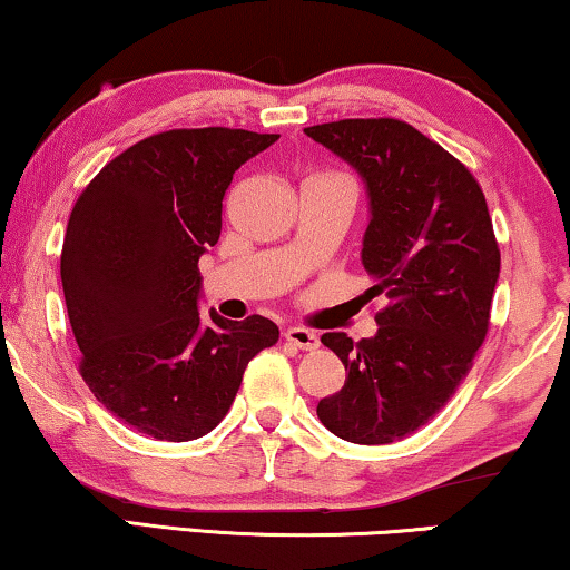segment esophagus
<instances>
[{
    "mask_svg": "<svg viewBox=\"0 0 570 570\" xmlns=\"http://www.w3.org/2000/svg\"><path fill=\"white\" fill-rule=\"evenodd\" d=\"M285 340L298 350H316L318 347V334L311 330H303V326H291V330L285 332Z\"/></svg>",
    "mask_w": 570,
    "mask_h": 570,
    "instance_id": "esophagus-1",
    "label": "esophagus"
}]
</instances>
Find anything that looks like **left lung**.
<instances>
[{"mask_svg": "<svg viewBox=\"0 0 570 570\" xmlns=\"http://www.w3.org/2000/svg\"><path fill=\"white\" fill-rule=\"evenodd\" d=\"M355 168L368 194L363 267L389 306L373 337L322 342L345 365L316 415L350 443H392L439 415L472 368L490 324L501 252L485 194L433 139L396 119L303 129Z\"/></svg>", "mask_w": 570, "mask_h": 570, "instance_id": "obj_1", "label": "left lung"}]
</instances>
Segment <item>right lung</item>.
I'll return each instance as SVG.
<instances>
[{"label":"right lung","mask_w":570,"mask_h":570,"mask_svg":"<svg viewBox=\"0 0 570 570\" xmlns=\"http://www.w3.org/2000/svg\"><path fill=\"white\" fill-rule=\"evenodd\" d=\"M279 135L170 129L131 145L80 194L61 248L80 373L121 423L194 441L230 410L275 322L199 314V256L217 244L233 174Z\"/></svg>","instance_id":"add662e5"}]
</instances>
